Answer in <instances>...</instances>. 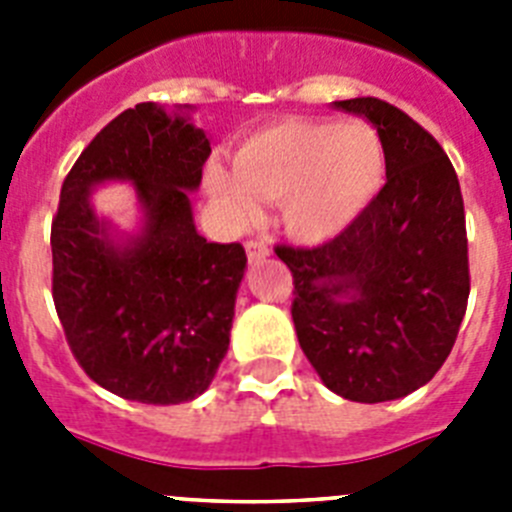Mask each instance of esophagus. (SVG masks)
I'll return each mask as SVG.
<instances>
[{"mask_svg": "<svg viewBox=\"0 0 512 512\" xmlns=\"http://www.w3.org/2000/svg\"><path fill=\"white\" fill-rule=\"evenodd\" d=\"M246 253H248V259H251V261H264L266 256L271 253V248L266 246L264 241H259V238H248Z\"/></svg>", "mask_w": 512, "mask_h": 512, "instance_id": "esophagus-1", "label": "esophagus"}]
</instances>
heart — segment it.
Instances as JSON below:
<instances>
[{"instance_id": "heart-1", "label": "heart", "mask_w": 512, "mask_h": 512, "mask_svg": "<svg viewBox=\"0 0 512 512\" xmlns=\"http://www.w3.org/2000/svg\"><path fill=\"white\" fill-rule=\"evenodd\" d=\"M382 174L384 151L372 128L292 120L246 140L235 153V171L207 166L205 184L233 225L256 215V197L282 200L284 228L315 243L364 210Z\"/></svg>"}]
</instances>
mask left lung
I'll list each match as a JSON object with an SVG mask.
<instances>
[{
  "mask_svg": "<svg viewBox=\"0 0 512 512\" xmlns=\"http://www.w3.org/2000/svg\"><path fill=\"white\" fill-rule=\"evenodd\" d=\"M364 115L387 182L330 241L279 243L292 271L297 338L328 390L387 402L431 382L469 300L467 220L449 156L410 115L377 97L336 102Z\"/></svg>",
  "mask_w": 512,
  "mask_h": 512,
  "instance_id": "obj_1",
  "label": "left lung"
}]
</instances>
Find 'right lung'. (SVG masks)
Instances as JSON below:
<instances>
[{
    "instance_id": "obj_1",
    "label": "right lung",
    "mask_w": 512,
    "mask_h": 512,
    "mask_svg": "<svg viewBox=\"0 0 512 512\" xmlns=\"http://www.w3.org/2000/svg\"><path fill=\"white\" fill-rule=\"evenodd\" d=\"M210 140L182 115L140 102L107 122L63 179L51 225L53 302L71 354L89 379L125 400L179 405L210 387L228 354L241 243L194 230L187 189L202 182ZM128 178L147 230L111 246L88 189Z\"/></svg>"
}]
</instances>
